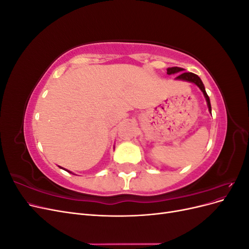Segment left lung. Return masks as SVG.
<instances>
[{
    "label": "left lung",
    "instance_id": "left-lung-1",
    "mask_svg": "<svg viewBox=\"0 0 249 249\" xmlns=\"http://www.w3.org/2000/svg\"><path fill=\"white\" fill-rule=\"evenodd\" d=\"M175 73H179L178 76L176 78V80H180V81H186V82H189V83H193V84L196 85L201 90V92L203 93V96H205V99H206L208 108H209V112L212 113V108H211L210 99H209V96L206 92L205 85H203L202 81L200 80V78L197 76V74H195L193 72H185V70L182 69V67H178V66L168 67L167 74H175Z\"/></svg>",
    "mask_w": 249,
    "mask_h": 249
}]
</instances>
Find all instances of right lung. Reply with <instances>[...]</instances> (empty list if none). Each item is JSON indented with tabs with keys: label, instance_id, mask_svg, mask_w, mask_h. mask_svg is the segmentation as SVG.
Masks as SVG:
<instances>
[{
	"label": "right lung",
	"instance_id": "right-lung-1",
	"mask_svg": "<svg viewBox=\"0 0 249 249\" xmlns=\"http://www.w3.org/2000/svg\"><path fill=\"white\" fill-rule=\"evenodd\" d=\"M59 167H60V168H62V169H64V170H65V171H67V172H70V173H72L71 171H70V170H67V169H65V168H63V167H61V166H59ZM73 175H74V173H73Z\"/></svg>",
	"mask_w": 249,
	"mask_h": 249
}]
</instances>
